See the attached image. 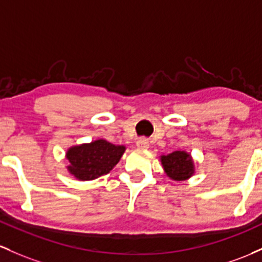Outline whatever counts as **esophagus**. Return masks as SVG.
I'll return each mask as SVG.
<instances>
[{"mask_svg":"<svg viewBox=\"0 0 262 262\" xmlns=\"http://www.w3.org/2000/svg\"><path fill=\"white\" fill-rule=\"evenodd\" d=\"M136 146L139 149H147L149 146V142L146 139H139L136 142Z\"/></svg>","mask_w":262,"mask_h":262,"instance_id":"esophagus-1","label":"esophagus"}]
</instances>
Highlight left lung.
Segmentation results:
<instances>
[{
  "mask_svg": "<svg viewBox=\"0 0 262 262\" xmlns=\"http://www.w3.org/2000/svg\"><path fill=\"white\" fill-rule=\"evenodd\" d=\"M164 173L172 181H187L195 173V164L192 155L187 151H174L172 154L160 156Z\"/></svg>",
  "mask_w": 262,
  "mask_h": 262,
  "instance_id": "obj_1",
  "label": "left lung"
}]
</instances>
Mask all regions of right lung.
<instances>
[{
  "mask_svg": "<svg viewBox=\"0 0 262 262\" xmlns=\"http://www.w3.org/2000/svg\"><path fill=\"white\" fill-rule=\"evenodd\" d=\"M125 151V146H115L104 139L72 146L66 152V168L78 181H93L107 174L119 163Z\"/></svg>",
  "mask_w": 262,
  "mask_h": 262,
  "instance_id": "add662e5",
  "label": "right lung"
}]
</instances>
